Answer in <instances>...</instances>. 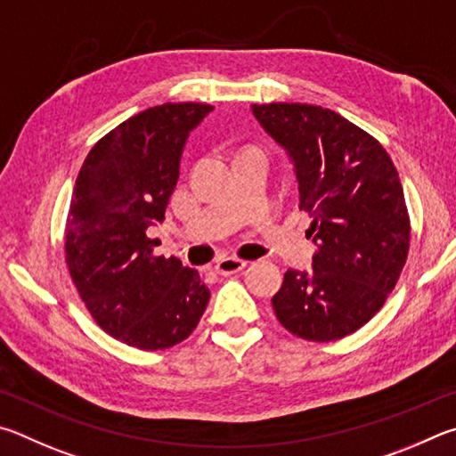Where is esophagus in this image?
<instances>
[{"mask_svg":"<svg viewBox=\"0 0 456 456\" xmlns=\"http://www.w3.org/2000/svg\"><path fill=\"white\" fill-rule=\"evenodd\" d=\"M248 262L240 260V258H232V256H224L220 260H216V273L222 274V276H228V274H236L240 273V270L246 268Z\"/></svg>","mask_w":456,"mask_h":456,"instance_id":"1","label":"esophagus"}]
</instances>
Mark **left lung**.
<instances>
[{"label": "left lung", "instance_id": "left-lung-1", "mask_svg": "<svg viewBox=\"0 0 456 456\" xmlns=\"http://www.w3.org/2000/svg\"><path fill=\"white\" fill-rule=\"evenodd\" d=\"M252 114L289 151L318 244L310 273L286 270L278 322L305 340L345 338L382 308L409 256L401 178L377 138L329 108L254 103Z\"/></svg>", "mask_w": 456, "mask_h": 456}]
</instances>
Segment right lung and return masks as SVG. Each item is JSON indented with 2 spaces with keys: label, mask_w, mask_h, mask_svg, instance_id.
Here are the masks:
<instances>
[{
  "label": "right lung",
  "mask_w": 456,
  "mask_h": 456,
  "mask_svg": "<svg viewBox=\"0 0 456 456\" xmlns=\"http://www.w3.org/2000/svg\"><path fill=\"white\" fill-rule=\"evenodd\" d=\"M212 106L180 102L140 111L95 142L66 222V265L103 332L140 350L186 340L210 290L198 270L156 256L148 228L164 222L190 130Z\"/></svg>",
  "instance_id": "right-lung-1"
}]
</instances>
